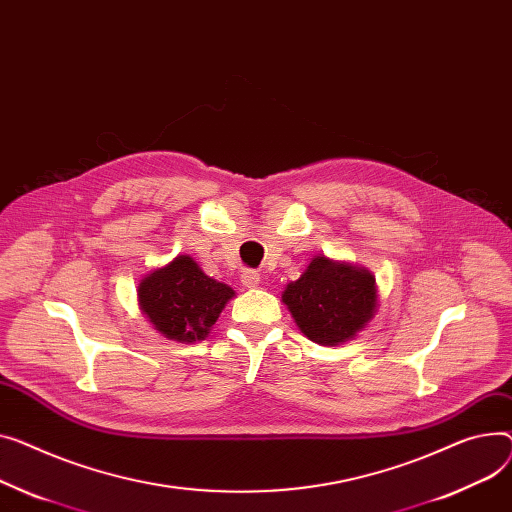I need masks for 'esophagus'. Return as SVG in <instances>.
<instances>
[{"label":"esophagus","instance_id":"obj_1","mask_svg":"<svg viewBox=\"0 0 512 512\" xmlns=\"http://www.w3.org/2000/svg\"><path fill=\"white\" fill-rule=\"evenodd\" d=\"M241 282H243V286H247V288H255V286L261 282V278H259L257 271L245 269L243 274H241Z\"/></svg>","mask_w":512,"mask_h":512}]
</instances>
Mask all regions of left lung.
<instances>
[{
    "label": "left lung",
    "mask_w": 512,
    "mask_h": 512,
    "mask_svg": "<svg viewBox=\"0 0 512 512\" xmlns=\"http://www.w3.org/2000/svg\"><path fill=\"white\" fill-rule=\"evenodd\" d=\"M311 342L335 346L354 337L377 309V288L366 269L317 257L282 294Z\"/></svg>",
    "instance_id": "left-lung-1"
}]
</instances>
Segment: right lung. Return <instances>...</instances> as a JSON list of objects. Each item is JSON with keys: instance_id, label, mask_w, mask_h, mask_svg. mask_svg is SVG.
Instances as JSON below:
<instances>
[{"instance_id": "1", "label": "right lung", "mask_w": 512, "mask_h": 512, "mask_svg": "<svg viewBox=\"0 0 512 512\" xmlns=\"http://www.w3.org/2000/svg\"><path fill=\"white\" fill-rule=\"evenodd\" d=\"M138 296L144 315L162 335L177 342H197L210 333L234 290L203 274L191 257L181 255L146 276Z\"/></svg>"}]
</instances>
